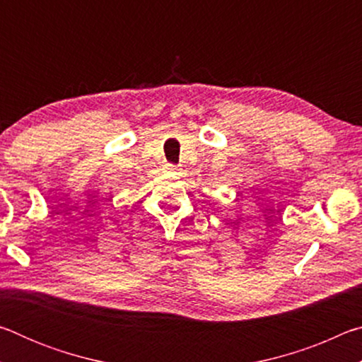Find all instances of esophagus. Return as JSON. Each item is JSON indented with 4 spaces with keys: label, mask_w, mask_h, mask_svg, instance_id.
I'll return each mask as SVG.
<instances>
[{
    "label": "esophagus",
    "mask_w": 362,
    "mask_h": 362,
    "mask_svg": "<svg viewBox=\"0 0 362 362\" xmlns=\"http://www.w3.org/2000/svg\"><path fill=\"white\" fill-rule=\"evenodd\" d=\"M164 169H166L168 173H175V170H177V168L174 166V164H166V166H164Z\"/></svg>",
    "instance_id": "1"
}]
</instances>
